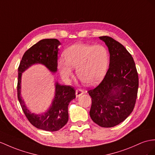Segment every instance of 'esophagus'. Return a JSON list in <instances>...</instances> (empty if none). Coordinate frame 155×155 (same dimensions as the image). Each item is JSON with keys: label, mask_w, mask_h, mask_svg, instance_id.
<instances>
[{"label": "esophagus", "mask_w": 155, "mask_h": 155, "mask_svg": "<svg viewBox=\"0 0 155 155\" xmlns=\"http://www.w3.org/2000/svg\"><path fill=\"white\" fill-rule=\"evenodd\" d=\"M84 94V92L81 89H78L76 90V97H79L80 96H81L82 95Z\"/></svg>", "instance_id": "obj_1"}]
</instances>
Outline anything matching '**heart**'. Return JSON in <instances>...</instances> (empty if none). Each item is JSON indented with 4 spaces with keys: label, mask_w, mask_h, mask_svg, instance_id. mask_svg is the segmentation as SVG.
Masks as SVG:
<instances>
[{
    "label": "heart",
    "mask_w": 155,
    "mask_h": 155,
    "mask_svg": "<svg viewBox=\"0 0 155 155\" xmlns=\"http://www.w3.org/2000/svg\"><path fill=\"white\" fill-rule=\"evenodd\" d=\"M63 59H59L58 65L63 80L69 81L73 69L80 80L86 85L92 86L103 80L107 71L109 53L103 45L77 43L65 50Z\"/></svg>",
    "instance_id": "obj_1"
}]
</instances>
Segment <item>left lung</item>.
<instances>
[{"label": "left lung", "instance_id": "8db88e82", "mask_svg": "<svg viewBox=\"0 0 155 155\" xmlns=\"http://www.w3.org/2000/svg\"><path fill=\"white\" fill-rule=\"evenodd\" d=\"M110 54L109 67L104 80L88 91L92 97L90 115L103 128H111L124 121L134 108L139 79L134 59L125 47L111 37H99Z\"/></svg>", "mask_w": 155, "mask_h": 155}]
</instances>
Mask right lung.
I'll use <instances>...</instances> for the list:
<instances>
[{
	"mask_svg": "<svg viewBox=\"0 0 155 155\" xmlns=\"http://www.w3.org/2000/svg\"><path fill=\"white\" fill-rule=\"evenodd\" d=\"M59 45L61 43L56 38L41 40L25 51L18 67V97L23 111L31 124L48 132L58 131L67 124L68 105L76 97L75 90L71 86L61 85L55 82V94L49 108L42 113L36 114L27 108L21 96V77L23 72L35 64L43 65L51 73H56Z\"/></svg>",
	"mask_w": 155,
	"mask_h": 155,
	"instance_id": "add662e5",
	"label": "right lung"
}]
</instances>
